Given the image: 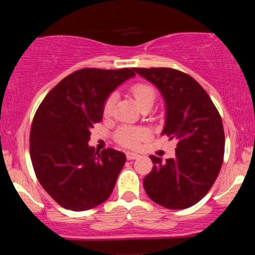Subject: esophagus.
Returning <instances> with one entry per match:
<instances>
[{
    "label": "esophagus",
    "mask_w": 255,
    "mask_h": 255,
    "mask_svg": "<svg viewBox=\"0 0 255 255\" xmlns=\"http://www.w3.org/2000/svg\"><path fill=\"white\" fill-rule=\"evenodd\" d=\"M139 156H140V155H139L138 153H135V152H127V158H128V160L138 159Z\"/></svg>",
    "instance_id": "1"
}]
</instances>
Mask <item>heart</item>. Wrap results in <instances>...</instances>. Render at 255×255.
Instances as JSON below:
<instances>
[{
	"mask_svg": "<svg viewBox=\"0 0 255 255\" xmlns=\"http://www.w3.org/2000/svg\"><path fill=\"white\" fill-rule=\"evenodd\" d=\"M131 94L133 95L135 102L140 108L153 104L155 100V90L147 83H135L131 87ZM116 95H110L108 97L103 107L104 115H110L113 111ZM147 132L141 128L134 127H122L116 132V140L121 145L127 147H135L142 139L146 138Z\"/></svg>",
	"mask_w": 255,
	"mask_h": 255,
	"instance_id": "b5f03b06",
	"label": "heart"
}]
</instances>
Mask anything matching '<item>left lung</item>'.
Instances as JSON below:
<instances>
[{
	"label": "left lung",
	"instance_id": "8db88e82",
	"mask_svg": "<svg viewBox=\"0 0 255 255\" xmlns=\"http://www.w3.org/2000/svg\"><path fill=\"white\" fill-rule=\"evenodd\" d=\"M154 85L165 102L161 135L177 140L175 156L149 155L144 188L153 202L173 210L202 200L217 179L225 147L222 118L196 80L172 68H133Z\"/></svg>",
	"mask_w": 255,
	"mask_h": 255
}]
</instances>
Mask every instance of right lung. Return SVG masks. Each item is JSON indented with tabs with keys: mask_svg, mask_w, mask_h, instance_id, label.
<instances>
[{
	"mask_svg": "<svg viewBox=\"0 0 255 255\" xmlns=\"http://www.w3.org/2000/svg\"><path fill=\"white\" fill-rule=\"evenodd\" d=\"M133 68H83L62 79L43 100L30 132L37 179L62 208L83 211L113 193L127 156L114 148L95 151L90 130L102 121L110 94L133 78Z\"/></svg>",
	"mask_w": 255,
	"mask_h": 255,
	"instance_id": "obj_1",
	"label": "right lung"
}]
</instances>
